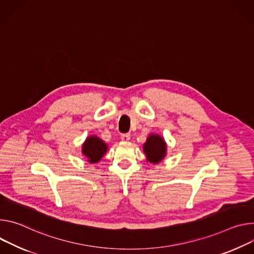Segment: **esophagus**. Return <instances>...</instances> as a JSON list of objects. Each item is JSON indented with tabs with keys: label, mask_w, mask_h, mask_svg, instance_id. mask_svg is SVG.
I'll use <instances>...</instances> for the list:
<instances>
[{
	"label": "esophagus",
	"mask_w": 254,
	"mask_h": 254,
	"mask_svg": "<svg viewBox=\"0 0 254 254\" xmlns=\"http://www.w3.org/2000/svg\"><path fill=\"white\" fill-rule=\"evenodd\" d=\"M121 139H122V141H129V140H130V134H128V133L122 134L121 135Z\"/></svg>",
	"instance_id": "1"
}]
</instances>
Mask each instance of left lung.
Segmentation results:
<instances>
[{"mask_svg":"<svg viewBox=\"0 0 254 254\" xmlns=\"http://www.w3.org/2000/svg\"><path fill=\"white\" fill-rule=\"evenodd\" d=\"M146 160L152 163L160 162L166 155V143L164 139L157 134H150L143 144Z\"/></svg>","mask_w":254,"mask_h":254,"instance_id":"1","label":"left lung"}]
</instances>
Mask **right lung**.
<instances>
[{
	"label": "right lung",
	"instance_id": "add662e5",
	"mask_svg": "<svg viewBox=\"0 0 254 254\" xmlns=\"http://www.w3.org/2000/svg\"><path fill=\"white\" fill-rule=\"evenodd\" d=\"M108 151V145L97 136H89L81 146V152L90 163L99 162Z\"/></svg>",
	"mask_w": 254,
	"mask_h": 254
}]
</instances>
